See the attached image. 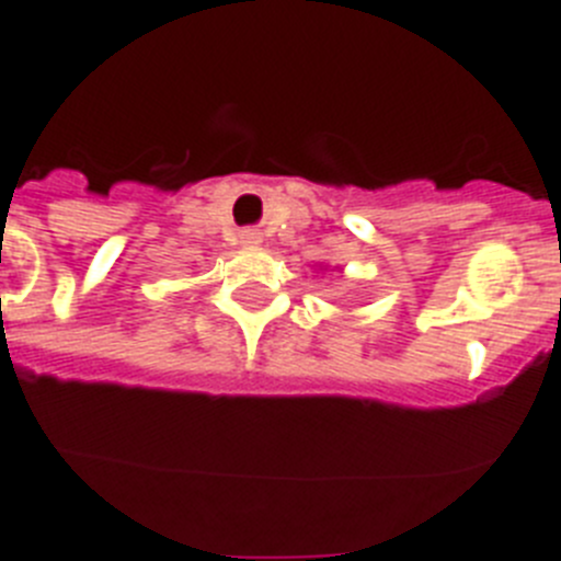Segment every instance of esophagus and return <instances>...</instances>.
Masks as SVG:
<instances>
[{"mask_svg": "<svg viewBox=\"0 0 561 561\" xmlns=\"http://www.w3.org/2000/svg\"><path fill=\"white\" fill-rule=\"evenodd\" d=\"M242 242H245V245H260L262 237L256 231H245L242 233Z\"/></svg>", "mask_w": 561, "mask_h": 561, "instance_id": "34e87169", "label": "esophagus"}]
</instances>
